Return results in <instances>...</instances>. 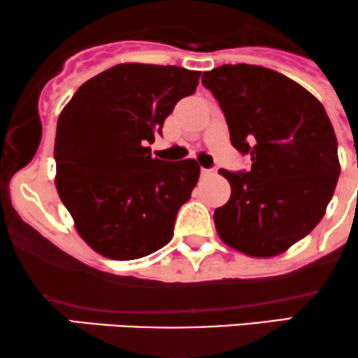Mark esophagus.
Listing matches in <instances>:
<instances>
[{
	"instance_id": "obj_1",
	"label": "esophagus",
	"mask_w": 358,
	"mask_h": 358,
	"mask_svg": "<svg viewBox=\"0 0 358 358\" xmlns=\"http://www.w3.org/2000/svg\"><path fill=\"white\" fill-rule=\"evenodd\" d=\"M216 171H218V169H201V174L203 176H213V174H216Z\"/></svg>"
}]
</instances>
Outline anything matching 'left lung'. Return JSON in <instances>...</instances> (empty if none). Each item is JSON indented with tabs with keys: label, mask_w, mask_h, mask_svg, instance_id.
<instances>
[{
	"label": "left lung",
	"mask_w": 358,
	"mask_h": 358,
	"mask_svg": "<svg viewBox=\"0 0 358 358\" xmlns=\"http://www.w3.org/2000/svg\"><path fill=\"white\" fill-rule=\"evenodd\" d=\"M218 99L231 145L248 172L220 169L231 196L215 210L220 238L245 255L286 252L323 218L340 176L333 125L311 92L250 64H224L201 79Z\"/></svg>",
	"instance_id": "left-lung-1"
}]
</instances>
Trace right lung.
Here are the masks:
<instances>
[{
    "mask_svg": "<svg viewBox=\"0 0 358 358\" xmlns=\"http://www.w3.org/2000/svg\"><path fill=\"white\" fill-rule=\"evenodd\" d=\"M199 76L178 66L118 64L84 83L60 113L55 187L81 238L103 257L134 260L171 242L201 169L194 159H154L147 145Z\"/></svg>",
    "mask_w": 358,
    "mask_h": 358,
    "instance_id": "right-lung-1",
    "label": "right lung"
}]
</instances>
